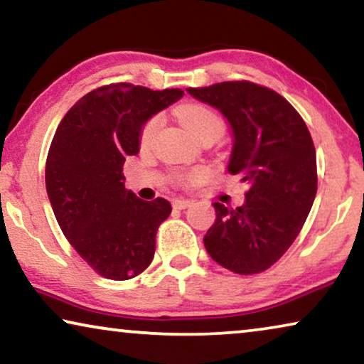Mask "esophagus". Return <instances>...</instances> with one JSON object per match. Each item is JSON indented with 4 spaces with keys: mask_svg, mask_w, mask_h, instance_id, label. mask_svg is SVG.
I'll return each instance as SVG.
<instances>
[{
    "mask_svg": "<svg viewBox=\"0 0 364 364\" xmlns=\"http://www.w3.org/2000/svg\"><path fill=\"white\" fill-rule=\"evenodd\" d=\"M193 205V200L188 199H173V208L176 209H188Z\"/></svg>",
    "mask_w": 364,
    "mask_h": 364,
    "instance_id": "esophagus-1",
    "label": "esophagus"
}]
</instances>
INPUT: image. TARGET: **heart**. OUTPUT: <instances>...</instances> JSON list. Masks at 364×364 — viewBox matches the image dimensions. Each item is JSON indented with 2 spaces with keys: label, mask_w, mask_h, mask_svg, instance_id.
Masks as SVG:
<instances>
[{
  "label": "heart",
  "mask_w": 364,
  "mask_h": 364,
  "mask_svg": "<svg viewBox=\"0 0 364 364\" xmlns=\"http://www.w3.org/2000/svg\"><path fill=\"white\" fill-rule=\"evenodd\" d=\"M178 116L183 121L184 126L189 129L194 137L198 140L205 137V135H222L224 132V121L219 114L214 112L210 107L203 106V105H184L178 109ZM160 116H154L150 121L145 124L142 129V134H140V140L142 144H149L151 137H154L156 129L160 126ZM204 176V171L194 170L188 175L181 178L183 184H193Z\"/></svg>",
  "instance_id": "heart-1"
}]
</instances>
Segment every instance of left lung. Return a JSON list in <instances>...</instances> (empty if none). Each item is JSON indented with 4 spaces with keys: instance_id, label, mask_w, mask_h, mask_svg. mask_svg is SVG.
I'll list each match as a JSON object with an SVG mask.
<instances>
[{
    "instance_id": "1",
    "label": "left lung",
    "mask_w": 364,
    "mask_h": 364,
    "mask_svg": "<svg viewBox=\"0 0 364 364\" xmlns=\"http://www.w3.org/2000/svg\"><path fill=\"white\" fill-rule=\"evenodd\" d=\"M186 91L227 119L234 137L227 170L250 186L240 208L213 204L215 222L204 235L205 250L237 274L262 273L292 245L316 199L311 134L283 96L250 81Z\"/></svg>"
}]
</instances>
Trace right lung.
Here are the masks:
<instances>
[{"mask_svg": "<svg viewBox=\"0 0 364 364\" xmlns=\"http://www.w3.org/2000/svg\"><path fill=\"white\" fill-rule=\"evenodd\" d=\"M181 90L116 83L90 91L58 124L48 149L46 188L63 235L96 273L124 281L154 259L155 235L171 213L164 198L139 199L124 186L122 165L140 134Z\"/></svg>", "mask_w": 364, "mask_h": 364, "instance_id": "right-lung-1", "label": "right lung"}]
</instances>
